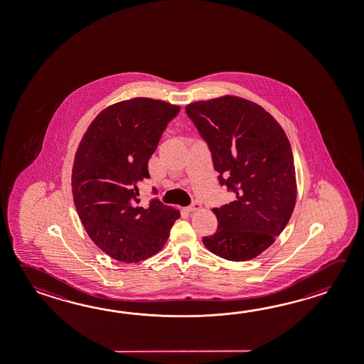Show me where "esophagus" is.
<instances>
[{
  "label": "esophagus",
  "mask_w": 364,
  "mask_h": 364,
  "mask_svg": "<svg viewBox=\"0 0 364 364\" xmlns=\"http://www.w3.org/2000/svg\"><path fill=\"white\" fill-rule=\"evenodd\" d=\"M200 207H202V205H200L199 202H193L192 205L188 207V211L194 213V211H198V210H200Z\"/></svg>",
  "instance_id": "1"
}]
</instances>
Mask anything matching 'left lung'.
<instances>
[{"instance_id": "obj_1", "label": "left lung", "mask_w": 364, "mask_h": 364, "mask_svg": "<svg viewBox=\"0 0 364 364\" xmlns=\"http://www.w3.org/2000/svg\"><path fill=\"white\" fill-rule=\"evenodd\" d=\"M186 112L208 145L220 184L235 194L213 208L219 225L203 245L227 260H251L274 243L295 208L287 135L262 107L237 96L196 102Z\"/></svg>"}]
</instances>
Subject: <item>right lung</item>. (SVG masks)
Listing matches in <instances>:
<instances>
[{
    "label": "right lung",
    "instance_id": "1",
    "mask_svg": "<svg viewBox=\"0 0 364 364\" xmlns=\"http://www.w3.org/2000/svg\"><path fill=\"white\" fill-rule=\"evenodd\" d=\"M180 107L135 97L100 112L75 156L72 193L90 238L112 259L137 262L165 246L180 213L153 198L141 207L137 184ZM156 193V188H153Z\"/></svg>",
    "mask_w": 364,
    "mask_h": 364
}]
</instances>
